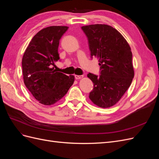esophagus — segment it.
<instances>
[{
	"instance_id": "1",
	"label": "esophagus",
	"mask_w": 159,
	"mask_h": 159,
	"mask_svg": "<svg viewBox=\"0 0 159 159\" xmlns=\"http://www.w3.org/2000/svg\"><path fill=\"white\" fill-rule=\"evenodd\" d=\"M83 75H75V80H79L83 78Z\"/></svg>"
}]
</instances>
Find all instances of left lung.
<instances>
[{
	"instance_id": "left-lung-1",
	"label": "left lung",
	"mask_w": 159,
	"mask_h": 159,
	"mask_svg": "<svg viewBox=\"0 0 159 159\" xmlns=\"http://www.w3.org/2000/svg\"><path fill=\"white\" fill-rule=\"evenodd\" d=\"M91 57H97L100 75L89 73L93 83L89 98L94 104L107 108L116 104L131 85L134 77L132 52L124 37L107 25L84 26Z\"/></svg>"
}]
</instances>
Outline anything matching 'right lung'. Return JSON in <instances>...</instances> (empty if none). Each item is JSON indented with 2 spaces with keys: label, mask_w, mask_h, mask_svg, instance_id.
I'll return each mask as SVG.
<instances>
[{
  "label": "right lung",
  "mask_w": 159,
  "mask_h": 159,
  "mask_svg": "<svg viewBox=\"0 0 159 159\" xmlns=\"http://www.w3.org/2000/svg\"><path fill=\"white\" fill-rule=\"evenodd\" d=\"M68 26L44 28L32 38L22 60L24 82L39 103L50 105L58 102L74 84V76H68L52 68L60 60V40Z\"/></svg>",
  "instance_id": "1"
}]
</instances>
